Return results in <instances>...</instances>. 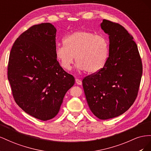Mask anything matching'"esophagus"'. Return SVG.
I'll list each match as a JSON object with an SVG mask.
<instances>
[{
  "label": "esophagus",
  "instance_id": "34e87169",
  "mask_svg": "<svg viewBox=\"0 0 151 151\" xmlns=\"http://www.w3.org/2000/svg\"><path fill=\"white\" fill-rule=\"evenodd\" d=\"M76 83L77 84H78V85H82V84H83V83H82V80L79 79H76Z\"/></svg>",
  "mask_w": 151,
  "mask_h": 151
}]
</instances>
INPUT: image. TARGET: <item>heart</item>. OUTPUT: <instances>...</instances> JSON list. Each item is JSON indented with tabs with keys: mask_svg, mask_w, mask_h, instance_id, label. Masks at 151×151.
Instances as JSON below:
<instances>
[{
	"mask_svg": "<svg viewBox=\"0 0 151 151\" xmlns=\"http://www.w3.org/2000/svg\"><path fill=\"white\" fill-rule=\"evenodd\" d=\"M63 45H57L55 54L60 66L69 70L75 57L76 67L93 74L104 67L108 55V43L104 36L78 31L67 36Z\"/></svg>",
	"mask_w": 151,
	"mask_h": 151,
	"instance_id": "heart-1",
	"label": "heart"
}]
</instances>
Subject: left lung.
Instances as JSON below:
<instances>
[{
	"label": "left lung",
	"instance_id": "left-lung-1",
	"mask_svg": "<svg viewBox=\"0 0 151 151\" xmlns=\"http://www.w3.org/2000/svg\"><path fill=\"white\" fill-rule=\"evenodd\" d=\"M100 26L109 36V57L101 70L85 77L83 86L91 111L108 120L122 115L134 103L142 64L133 37L122 26L103 19Z\"/></svg>",
	"mask_w": 151,
	"mask_h": 151
}]
</instances>
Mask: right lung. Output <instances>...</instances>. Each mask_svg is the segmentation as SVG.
Masks as SVG:
<instances>
[{
  "instance_id": "right-lung-1",
  "label": "right lung",
  "mask_w": 151,
  "mask_h": 151,
  "mask_svg": "<svg viewBox=\"0 0 151 151\" xmlns=\"http://www.w3.org/2000/svg\"><path fill=\"white\" fill-rule=\"evenodd\" d=\"M56 32L49 22L33 26L15 41L9 59L8 80L16 103L43 121L57 115L75 83L57 60Z\"/></svg>"
}]
</instances>
